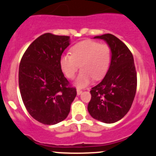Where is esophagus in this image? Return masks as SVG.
Listing matches in <instances>:
<instances>
[{"instance_id":"1","label":"esophagus","mask_w":156,"mask_h":156,"mask_svg":"<svg viewBox=\"0 0 156 156\" xmlns=\"http://www.w3.org/2000/svg\"><path fill=\"white\" fill-rule=\"evenodd\" d=\"M76 94H77V95H80L81 94H82V90H81L80 89H77Z\"/></svg>"}]
</instances>
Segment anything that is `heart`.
<instances>
[{
  "instance_id": "1",
  "label": "heart",
  "mask_w": 156,
  "mask_h": 156,
  "mask_svg": "<svg viewBox=\"0 0 156 156\" xmlns=\"http://www.w3.org/2000/svg\"><path fill=\"white\" fill-rule=\"evenodd\" d=\"M111 62V49L107 44H100L94 41H84L74 45L70 54H63L59 64L67 78L73 79L80 68L81 72L75 80L78 87H84L93 78L104 76Z\"/></svg>"
}]
</instances>
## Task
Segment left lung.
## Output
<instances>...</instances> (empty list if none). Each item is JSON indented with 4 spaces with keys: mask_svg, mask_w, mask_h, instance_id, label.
<instances>
[{
    "mask_svg": "<svg viewBox=\"0 0 156 156\" xmlns=\"http://www.w3.org/2000/svg\"><path fill=\"white\" fill-rule=\"evenodd\" d=\"M105 41L111 49L108 72L90 90L87 109L94 119L105 123L120 120L129 112L137 90V73L129 48L112 34L96 36Z\"/></svg>",
    "mask_w": 156,
    "mask_h": 156,
    "instance_id": "left-lung-1",
    "label": "left lung"
}]
</instances>
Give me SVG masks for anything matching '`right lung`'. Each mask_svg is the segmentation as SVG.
<instances>
[{"label": "right lung", "mask_w": 156, "mask_h": 156, "mask_svg": "<svg viewBox=\"0 0 156 156\" xmlns=\"http://www.w3.org/2000/svg\"><path fill=\"white\" fill-rule=\"evenodd\" d=\"M69 44L68 36L43 34L29 46L20 62L22 99L30 115L43 124L55 125L66 119L76 96L59 64Z\"/></svg>", "instance_id": "1"}]
</instances>
